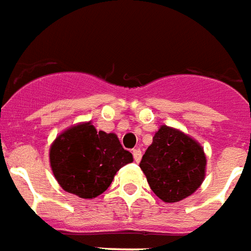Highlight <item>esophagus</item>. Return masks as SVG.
Returning <instances> with one entry per match:
<instances>
[{
	"mask_svg": "<svg viewBox=\"0 0 251 251\" xmlns=\"http://www.w3.org/2000/svg\"><path fill=\"white\" fill-rule=\"evenodd\" d=\"M133 156L135 163H139L141 159H142V151L139 150V149H135V150H133Z\"/></svg>",
	"mask_w": 251,
	"mask_h": 251,
	"instance_id": "34e87169",
	"label": "esophagus"
}]
</instances>
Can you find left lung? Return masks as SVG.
<instances>
[{
    "instance_id": "1",
    "label": "left lung",
    "mask_w": 251,
    "mask_h": 251,
    "mask_svg": "<svg viewBox=\"0 0 251 251\" xmlns=\"http://www.w3.org/2000/svg\"><path fill=\"white\" fill-rule=\"evenodd\" d=\"M139 167L162 201L177 202L201 185L205 179L206 156L196 139L181 130L162 125Z\"/></svg>"
}]
</instances>
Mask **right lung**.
<instances>
[{
  "label": "right lung",
  "instance_id": "1",
  "mask_svg": "<svg viewBox=\"0 0 251 251\" xmlns=\"http://www.w3.org/2000/svg\"><path fill=\"white\" fill-rule=\"evenodd\" d=\"M131 162V152L117 135L97 131L91 121L62 131L50 147V166L59 185L81 199L105 192L118 170Z\"/></svg>",
  "mask_w": 251,
  "mask_h": 251
}]
</instances>
